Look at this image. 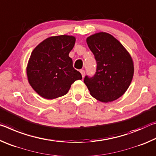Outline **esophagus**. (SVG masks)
I'll use <instances>...</instances> for the list:
<instances>
[{"instance_id": "34e87169", "label": "esophagus", "mask_w": 156, "mask_h": 156, "mask_svg": "<svg viewBox=\"0 0 156 156\" xmlns=\"http://www.w3.org/2000/svg\"><path fill=\"white\" fill-rule=\"evenodd\" d=\"M80 73H81V74H82V76H83V78H84V74H85V72H84V71L83 70V69H81L80 71Z\"/></svg>"}]
</instances>
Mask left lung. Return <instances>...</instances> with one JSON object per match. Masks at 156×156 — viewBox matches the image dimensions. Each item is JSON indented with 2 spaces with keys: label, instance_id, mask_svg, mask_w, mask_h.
<instances>
[{
  "label": "left lung",
  "instance_id": "1",
  "mask_svg": "<svg viewBox=\"0 0 156 156\" xmlns=\"http://www.w3.org/2000/svg\"><path fill=\"white\" fill-rule=\"evenodd\" d=\"M87 43L97 66L93 77H84V84L98 100L108 102L117 100L127 90L133 78L134 67L130 54L117 39L106 32L89 36Z\"/></svg>",
  "mask_w": 156,
  "mask_h": 156
}]
</instances>
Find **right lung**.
<instances>
[{
  "mask_svg": "<svg viewBox=\"0 0 156 156\" xmlns=\"http://www.w3.org/2000/svg\"><path fill=\"white\" fill-rule=\"evenodd\" d=\"M75 42L72 36L49 37L31 52L27 67V78L41 97L54 99L64 96L76 80L82 79L69 56Z\"/></svg>",
  "mask_w": 156,
  "mask_h": 156,
  "instance_id": "add662e5",
  "label": "right lung"
}]
</instances>
